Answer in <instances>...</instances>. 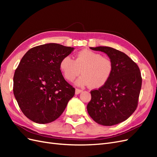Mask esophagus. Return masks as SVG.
<instances>
[{"mask_svg": "<svg viewBox=\"0 0 157 157\" xmlns=\"http://www.w3.org/2000/svg\"><path fill=\"white\" fill-rule=\"evenodd\" d=\"M82 90H80V89H78V88H76L75 90V94H79L80 92H82Z\"/></svg>", "mask_w": 157, "mask_h": 157, "instance_id": "obj_1", "label": "esophagus"}]
</instances>
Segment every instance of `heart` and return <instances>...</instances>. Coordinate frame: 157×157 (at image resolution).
<instances>
[{
    "instance_id": "b5f03b06",
    "label": "heart",
    "mask_w": 157,
    "mask_h": 157,
    "mask_svg": "<svg viewBox=\"0 0 157 157\" xmlns=\"http://www.w3.org/2000/svg\"><path fill=\"white\" fill-rule=\"evenodd\" d=\"M59 67L64 77L69 82L81 74L77 80L80 86H90L94 89L103 87L111 78L114 65L111 59L97 52L88 49L82 50L76 54L75 60L65 56L61 60Z\"/></svg>"
}]
</instances>
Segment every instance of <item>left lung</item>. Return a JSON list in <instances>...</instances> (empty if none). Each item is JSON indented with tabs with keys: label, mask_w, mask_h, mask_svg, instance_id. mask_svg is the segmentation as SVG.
Wrapping results in <instances>:
<instances>
[{
	"label": "left lung",
	"mask_w": 157,
	"mask_h": 157,
	"mask_svg": "<svg viewBox=\"0 0 157 157\" xmlns=\"http://www.w3.org/2000/svg\"><path fill=\"white\" fill-rule=\"evenodd\" d=\"M90 49L105 52L114 65L105 85L91 90L89 115L99 124L113 126L128 119L137 109L142 78L138 65L124 52L107 46Z\"/></svg>",
	"instance_id": "obj_1"
}]
</instances>
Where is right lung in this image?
I'll return each instance as SVG.
<instances>
[{"label":"right lung","mask_w":157,"mask_h":157,"mask_svg":"<svg viewBox=\"0 0 157 157\" xmlns=\"http://www.w3.org/2000/svg\"><path fill=\"white\" fill-rule=\"evenodd\" d=\"M75 50L56 43L37 46L21 58L13 75V91L22 113L47 124L64 111L75 89L65 80L59 63Z\"/></svg>","instance_id":"obj_1"}]
</instances>
